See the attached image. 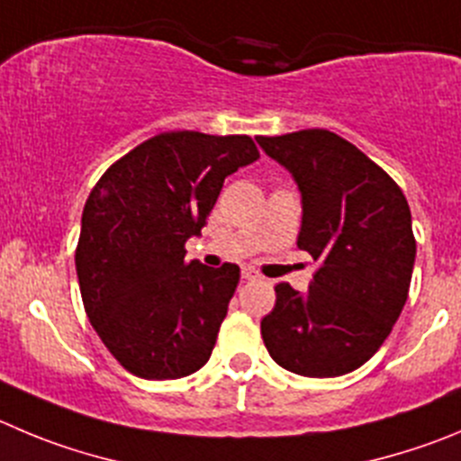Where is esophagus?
<instances>
[{
  "label": "esophagus",
  "mask_w": 461,
  "mask_h": 461,
  "mask_svg": "<svg viewBox=\"0 0 461 461\" xmlns=\"http://www.w3.org/2000/svg\"><path fill=\"white\" fill-rule=\"evenodd\" d=\"M240 277H243V279H257L259 275H257L252 268H243V270H240Z\"/></svg>",
  "instance_id": "esophagus-1"
}]
</instances>
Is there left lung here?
Masks as SVG:
<instances>
[{
	"mask_svg": "<svg viewBox=\"0 0 461 461\" xmlns=\"http://www.w3.org/2000/svg\"><path fill=\"white\" fill-rule=\"evenodd\" d=\"M303 193L298 248L318 268L309 291L275 286L261 337L279 366L337 377L366 364L393 330L410 294L416 239L398 184L328 129L257 136Z\"/></svg>",
	"mask_w": 461,
	"mask_h": 461,
	"instance_id": "left-lung-1",
	"label": "left lung"
}]
</instances>
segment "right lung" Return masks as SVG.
<instances>
[{
	"label": "right lung",
	"mask_w": 461,
	"mask_h": 461,
	"mask_svg": "<svg viewBox=\"0 0 461 461\" xmlns=\"http://www.w3.org/2000/svg\"><path fill=\"white\" fill-rule=\"evenodd\" d=\"M259 158L250 136L163 131L113 163L90 191L75 264L86 316L133 375L177 380L216 346L236 264L186 261L227 175Z\"/></svg>",
	"instance_id": "obj_1"
}]
</instances>
